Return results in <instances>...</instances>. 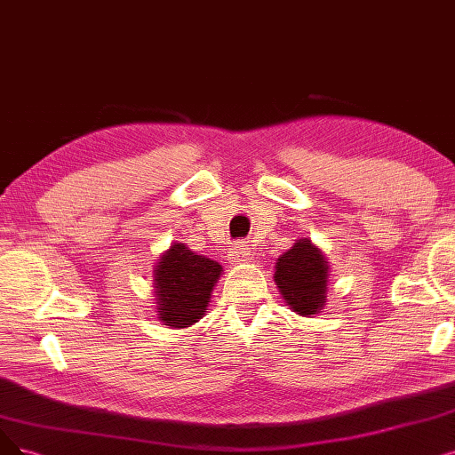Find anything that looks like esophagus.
I'll list each match as a JSON object with an SVG mask.
<instances>
[{"label":"esophagus","instance_id":"1","mask_svg":"<svg viewBox=\"0 0 455 455\" xmlns=\"http://www.w3.org/2000/svg\"><path fill=\"white\" fill-rule=\"evenodd\" d=\"M250 256H251V248H250V244H246L244 241L235 243V246L231 248V259H233L235 263L248 261Z\"/></svg>","mask_w":455,"mask_h":455}]
</instances>
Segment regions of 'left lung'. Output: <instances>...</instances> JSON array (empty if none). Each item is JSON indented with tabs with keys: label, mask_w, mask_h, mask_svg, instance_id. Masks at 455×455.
I'll list each match as a JSON object with an SVG mask.
<instances>
[{
	"label": "left lung",
	"mask_w": 455,
	"mask_h": 455,
	"mask_svg": "<svg viewBox=\"0 0 455 455\" xmlns=\"http://www.w3.org/2000/svg\"><path fill=\"white\" fill-rule=\"evenodd\" d=\"M275 282L291 310L315 315L326 302L329 261L307 239H299L276 259Z\"/></svg>",
	"instance_id": "obj_1"
}]
</instances>
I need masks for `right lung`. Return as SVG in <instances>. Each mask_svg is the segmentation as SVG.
I'll use <instances>...</instances> for the list:
<instances>
[{
    "mask_svg": "<svg viewBox=\"0 0 455 455\" xmlns=\"http://www.w3.org/2000/svg\"><path fill=\"white\" fill-rule=\"evenodd\" d=\"M222 275L216 261L196 256L183 243H173L155 268L158 319L172 329H187L205 315L212 289Z\"/></svg>",
    "mask_w": 455,
    "mask_h": 455,
    "instance_id": "right-lung-1",
    "label": "right lung"
}]
</instances>
